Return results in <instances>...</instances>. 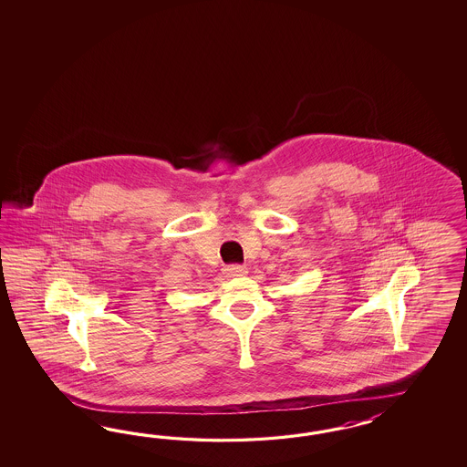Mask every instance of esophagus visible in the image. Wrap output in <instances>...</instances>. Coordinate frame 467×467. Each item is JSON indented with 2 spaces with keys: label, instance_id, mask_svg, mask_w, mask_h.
Returning <instances> with one entry per match:
<instances>
[{
  "label": "esophagus",
  "instance_id": "1",
  "mask_svg": "<svg viewBox=\"0 0 467 467\" xmlns=\"http://www.w3.org/2000/svg\"><path fill=\"white\" fill-rule=\"evenodd\" d=\"M224 270H226V274L229 277H240V275L246 274V269L241 267V265H229V267H226Z\"/></svg>",
  "mask_w": 467,
  "mask_h": 467
}]
</instances>
